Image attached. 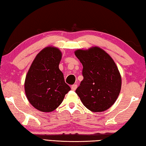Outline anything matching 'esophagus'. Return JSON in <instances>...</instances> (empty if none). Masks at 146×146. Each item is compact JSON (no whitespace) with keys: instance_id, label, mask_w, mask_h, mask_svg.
<instances>
[{"instance_id":"34e87169","label":"esophagus","mask_w":146,"mask_h":146,"mask_svg":"<svg viewBox=\"0 0 146 146\" xmlns=\"http://www.w3.org/2000/svg\"><path fill=\"white\" fill-rule=\"evenodd\" d=\"M77 88V84H73L72 86H71V90H72L73 91H75L76 89Z\"/></svg>"}]
</instances>
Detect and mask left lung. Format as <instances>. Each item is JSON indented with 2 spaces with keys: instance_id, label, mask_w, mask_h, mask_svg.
Returning a JSON list of instances; mask_svg holds the SVG:
<instances>
[{
  "instance_id": "8db88e82",
  "label": "left lung",
  "mask_w": 146,
  "mask_h": 146,
  "mask_svg": "<svg viewBox=\"0 0 146 146\" xmlns=\"http://www.w3.org/2000/svg\"><path fill=\"white\" fill-rule=\"evenodd\" d=\"M75 55L83 66V80L76 89L84 106L93 112L111 107L119 95L122 78L114 60L97 46L77 49Z\"/></svg>"
}]
</instances>
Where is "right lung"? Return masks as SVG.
<instances>
[{
    "label": "right lung",
    "instance_id": "obj_1",
    "mask_svg": "<svg viewBox=\"0 0 146 146\" xmlns=\"http://www.w3.org/2000/svg\"><path fill=\"white\" fill-rule=\"evenodd\" d=\"M62 52L58 48L46 47L36 55L27 73L24 82L26 97L40 111L56 110L71 90L59 70Z\"/></svg>",
    "mask_w": 146,
    "mask_h": 146
}]
</instances>
